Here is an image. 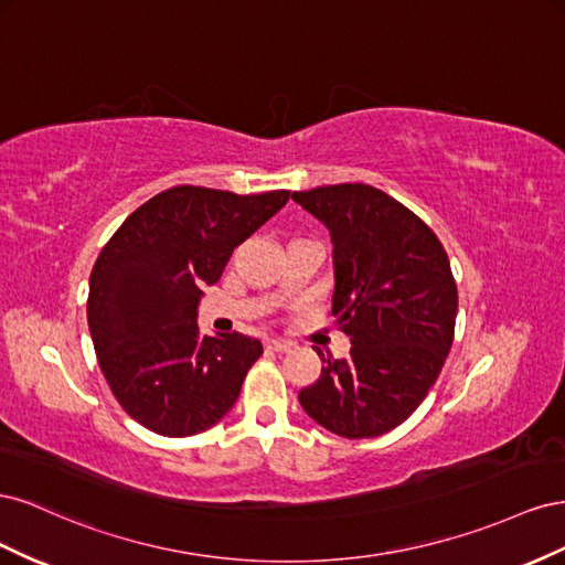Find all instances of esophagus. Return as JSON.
I'll return each mask as SVG.
<instances>
[{
    "label": "esophagus",
    "mask_w": 565,
    "mask_h": 565,
    "mask_svg": "<svg viewBox=\"0 0 565 565\" xmlns=\"http://www.w3.org/2000/svg\"><path fill=\"white\" fill-rule=\"evenodd\" d=\"M269 350H274V352H288V350H294V343H288V341H279V338H269V341L265 343Z\"/></svg>",
    "instance_id": "obj_1"
}]
</instances>
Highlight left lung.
<instances>
[{"label":"left lung","mask_w":565,"mask_h":565,"mask_svg":"<svg viewBox=\"0 0 565 565\" xmlns=\"http://www.w3.org/2000/svg\"><path fill=\"white\" fill-rule=\"evenodd\" d=\"M333 241V315L350 358L317 350L321 376L298 399L341 438H376L407 422L455 341L457 284L440 238L409 207L369 184L291 196Z\"/></svg>","instance_id":"8db88e82"}]
</instances>
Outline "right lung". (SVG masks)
<instances>
[{"mask_svg": "<svg viewBox=\"0 0 565 565\" xmlns=\"http://www.w3.org/2000/svg\"><path fill=\"white\" fill-rule=\"evenodd\" d=\"M291 191L238 196L172 186L139 205L96 257L87 321L120 407L166 438L215 426L241 393L263 343L201 335L196 308L234 248L279 213Z\"/></svg>", "mask_w": 565, "mask_h": 565, "instance_id": "1", "label": "right lung"}]
</instances>
